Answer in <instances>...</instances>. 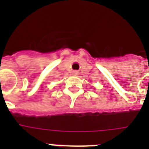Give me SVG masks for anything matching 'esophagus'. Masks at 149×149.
Segmentation results:
<instances>
[{
	"label": "esophagus",
	"mask_w": 149,
	"mask_h": 149,
	"mask_svg": "<svg viewBox=\"0 0 149 149\" xmlns=\"http://www.w3.org/2000/svg\"><path fill=\"white\" fill-rule=\"evenodd\" d=\"M73 73H74L75 75H77V74H78V72H77V71H74V72H73Z\"/></svg>",
	"instance_id": "esophagus-1"
}]
</instances>
